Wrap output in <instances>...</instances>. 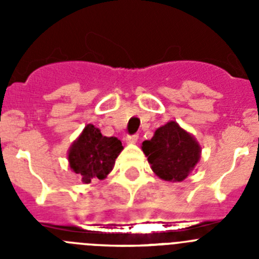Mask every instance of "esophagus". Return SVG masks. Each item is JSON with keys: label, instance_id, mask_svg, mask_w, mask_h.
Segmentation results:
<instances>
[{"label": "esophagus", "instance_id": "esophagus-1", "mask_svg": "<svg viewBox=\"0 0 259 259\" xmlns=\"http://www.w3.org/2000/svg\"><path fill=\"white\" fill-rule=\"evenodd\" d=\"M137 139H139V136H137V135H127L124 140L127 144H135L137 141Z\"/></svg>", "mask_w": 259, "mask_h": 259}]
</instances>
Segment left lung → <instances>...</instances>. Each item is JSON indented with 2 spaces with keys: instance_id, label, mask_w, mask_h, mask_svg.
Listing matches in <instances>:
<instances>
[{
  "instance_id": "8db88e82",
  "label": "left lung",
  "mask_w": 259,
  "mask_h": 259,
  "mask_svg": "<svg viewBox=\"0 0 259 259\" xmlns=\"http://www.w3.org/2000/svg\"><path fill=\"white\" fill-rule=\"evenodd\" d=\"M155 175L167 182H182L200 159L201 148L193 136L176 122H168L155 131L150 140L143 143Z\"/></svg>"
}]
</instances>
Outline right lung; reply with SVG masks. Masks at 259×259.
Instances as JSON below:
<instances>
[{
  "label": "right lung",
  "mask_w": 259,
  "mask_h": 259,
  "mask_svg": "<svg viewBox=\"0 0 259 259\" xmlns=\"http://www.w3.org/2000/svg\"><path fill=\"white\" fill-rule=\"evenodd\" d=\"M122 141L106 137L95 125L88 124L68 152L70 167L88 184L92 179L102 180L113 170L116 157L122 152Z\"/></svg>",
  "instance_id": "obj_1"
}]
</instances>
